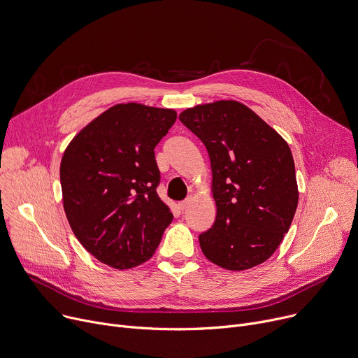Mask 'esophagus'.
<instances>
[{"label": "esophagus", "instance_id": "obj_1", "mask_svg": "<svg viewBox=\"0 0 358 358\" xmlns=\"http://www.w3.org/2000/svg\"><path fill=\"white\" fill-rule=\"evenodd\" d=\"M191 204V197L189 199H185L184 201H181V203H178V207H180V210L181 211H184V210H187L188 208V206Z\"/></svg>", "mask_w": 358, "mask_h": 358}]
</instances>
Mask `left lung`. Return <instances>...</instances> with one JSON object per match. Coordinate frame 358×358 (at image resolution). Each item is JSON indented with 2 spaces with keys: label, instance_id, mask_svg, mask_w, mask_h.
Here are the masks:
<instances>
[{
  "label": "left lung",
  "instance_id": "8db88e82",
  "mask_svg": "<svg viewBox=\"0 0 358 358\" xmlns=\"http://www.w3.org/2000/svg\"><path fill=\"white\" fill-rule=\"evenodd\" d=\"M206 145L217 217L200 234L211 263L233 271L268 259L288 233L299 204L296 167L284 138L237 101H215L180 114Z\"/></svg>",
  "mask_w": 358,
  "mask_h": 358
}]
</instances>
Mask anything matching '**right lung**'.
I'll return each instance as SVG.
<instances>
[{
  "label": "right lung",
  "instance_id": "add662e5",
  "mask_svg": "<svg viewBox=\"0 0 358 358\" xmlns=\"http://www.w3.org/2000/svg\"><path fill=\"white\" fill-rule=\"evenodd\" d=\"M176 120L174 110L117 104L84 127L62 155V203L71 230L113 268L147 262L173 221L157 194L154 148Z\"/></svg>",
  "mask_w": 358,
  "mask_h": 358
}]
</instances>
